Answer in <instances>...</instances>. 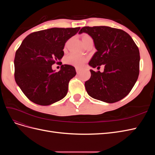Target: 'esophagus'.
I'll use <instances>...</instances> for the list:
<instances>
[{
	"label": "esophagus",
	"mask_w": 155,
	"mask_h": 155,
	"mask_svg": "<svg viewBox=\"0 0 155 155\" xmlns=\"http://www.w3.org/2000/svg\"><path fill=\"white\" fill-rule=\"evenodd\" d=\"M76 72L78 74H79V73L81 72V70L79 69V68H76Z\"/></svg>",
	"instance_id": "1"
}]
</instances>
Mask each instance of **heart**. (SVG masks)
Wrapping results in <instances>:
<instances>
[{
  "instance_id": "obj_1",
  "label": "heart",
  "mask_w": 155,
  "mask_h": 155,
  "mask_svg": "<svg viewBox=\"0 0 155 155\" xmlns=\"http://www.w3.org/2000/svg\"><path fill=\"white\" fill-rule=\"evenodd\" d=\"M88 38H91V37L88 35H84L82 37V41H84L85 39H87ZM86 61V59L81 56V55H79L77 54H70L69 55H68L65 59V61L67 64L73 65V66L80 68L85 63Z\"/></svg>"
}]
</instances>
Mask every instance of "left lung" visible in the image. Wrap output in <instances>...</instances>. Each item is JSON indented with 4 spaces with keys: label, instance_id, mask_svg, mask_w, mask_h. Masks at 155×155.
<instances>
[{
    "label": "left lung",
    "instance_id": "obj_1",
    "mask_svg": "<svg viewBox=\"0 0 155 155\" xmlns=\"http://www.w3.org/2000/svg\"><path fill=\"white\" fill-rule=\"evenodd\" d=\"M94 40L96 52L88 64L93 68L104 64V72L90 70L85 83L88 94L96 100L112 104L122 100L137 82L140 70V52L133 39L125 31L109 26H85Z\"/></svg>",
    "mask_w": 155,
    "mask_h": 155
}]
</instances>
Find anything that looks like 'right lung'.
Here are the masks:
<instances>
[{
  "instance_id": "add662e5",
  "label": "right lung",
  "mask_w": 155,
  "mask_h": 155,
  "mask_svg": "<svg viewBox=\"0 0 155 155\" xmlns=\"http://www.w3.org/2000/svg\"><path fill=\"white\" fill-rule=\"evenodd\" d=\"M78 28H52L33 32L23 40L14 59L15 79L28 99L40 105H49L67 95L68 83L76 74L73 66L63 64L55 72L51 65L64 55L66 42Z\"/></svg>"
}]
</instances>
